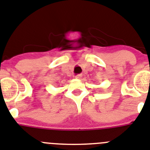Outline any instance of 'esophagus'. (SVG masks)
Returning a JSON list of instances; mask_svg holds the SVG:
<instances>
[{
	"label": "esophagus",
	"instance_id": "obj_1",
	"mask_svg": "<svg viewBox=\"0 0 150 150\" xmlns=\"http://www.w3.org/2000/svg\"><path fill=\"white\" fill-rule=\"evenodd\" d=\"M81 75H75V78L76 79H81Z\"/></svg>",
	"mask_w": 150,
	"mask_h": 150
}]
</instances>
